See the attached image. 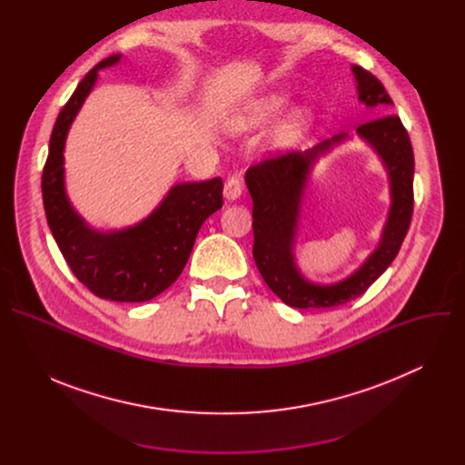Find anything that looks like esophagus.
<instances>
[{
  "label": "esophagus",
  "instance_id": "34e87169",
  "mask_svg": "<svg viewBox=\"0 0 465 465\" xmlns=\"http://www.w3.org/2000/svg\"><path fill=\"white\" fill-rule=\"evenodd\" d=\"M242 193V183H241V178L237 176H230L224 183V196L228 198V201H235V198H239Z\"/></svg>",
  "mask_w": 465,
  "mask_h": 465
}]
</instances>
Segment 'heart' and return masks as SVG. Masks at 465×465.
I'll return each mask as SVG.
<instances>
[{
  "label": "heart",
  "instance_id": "obj_1",
  "mask_svg": "<svg viewBox=\"0 0 465 465\" xmlns=\"http://www.w3.org/2000/svg\"><path fill=\"white\" fill-rule=\"evenodd\" d=\"M285 104V97L282 95H267L261 97L253 103H250L241 115H237L233 119V126L237 130H246V128H253V126H261L264 123H269ZM311 124V114L307 110H298L289 121H285L278 134L276 140L282 145H289L292 142H296L298 138H302L303 132L307 130V126Z\"/></svg>",
  "mask_w": 465,
  "mask_h": 465
}]
</instances>
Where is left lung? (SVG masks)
<instances>
[{"label": "left lung", "instance_id": "1", "mask_svg": "<svg viewBox=\"0 0 465 465\" xmlns=\"http://www.w3.org/2000/svg\"><path fill=\"white\" fill-rule=\"evenodd\" d=\"M353 74L359 84V99L364 104H391L390 95L375 75L361 65H353ZM357 132L379 153L388 169L391 208L379 248L342 283L331 287L309 285L298 274L291 252L309 163L325 153L331 142H323L305 154L269 156L246 171V185L253 203L252 253L257 271L269 289L291 307L327 309L359 298L390 267L411 228L414 212V151L407 128L400 115L386 114L359 124ZM341 140L342 136H337L333 142Z\"/></svg>", "mask_w": 465, "mask_h": 465}]
</instances>
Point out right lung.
<instances>
[{
    "label": "right lung",
    "mask_w": 465,
    "mask_h": 465,
    "mask_svg": "<svg viewBox=\"0 0 465 465\" xmlns=\"http://www.w3.org/2000/svg\"><path fill=\"white\" fill-rule=\"evenodd\" d=\"M121 54L103 58L79 83L56 117L42 171V198L49 230L75 278L95 296L112 302H149L182 274L203 223L223 208V180L174 185L160 208L134 228L99 233L84 226L64 193V142L97 70Z\"/></svg>",
    "instance_id": "1"
}]
</instances>
